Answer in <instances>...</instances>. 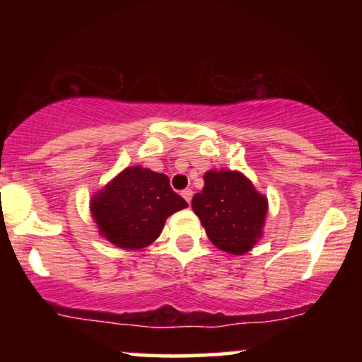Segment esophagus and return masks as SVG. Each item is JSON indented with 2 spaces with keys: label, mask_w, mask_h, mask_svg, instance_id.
Masks as SVG:
<instances>
[{
  "label": "esophagus",
  "mask_w": 362,
  "mask_h": 362,
  "mask_svg": "<svg viewBox=\"0 0 362 362\" xmlns=\"http://www.w3.org/2000/svg\"><path fill=\"white\" fill-rule=\"evenodd\" d=\"M192 195H194L192 189H185V190H182V197H184L185 201L189 202V204H190V201H192Z\"/></svg>",
  "instance_id": "1"
}]
</instances>
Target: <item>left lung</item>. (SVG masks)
I'll list each match as a JSON object with an SVG mask.
<instances>
[{"label": "left lung", "mask_w": 362, "mask_h": 362, "mask_svg": "<svg viewBox=\"0 0 362 362\" xmlns=\"http://www.w3.org/2000/svg\"><path fill=\"white\" fill-rule=\"evenodd\" d=\"M192 209L216 248L243 255L264 235L269 202L238 170H209L202 192L194 195Z\"/></svg>", "instance_id": "obj_1"}]
</instances>
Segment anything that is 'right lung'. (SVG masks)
Listing matches in <instances>:
<instances>
[{"label": "right lung", "mask_w": 362, "mask_h": 362, "mask_svg": "<svg viewBox=\"0 0 362 362\" xmlns=\"http://www.w3.org/2000/svg\"><path fill=\"white\" fill-rule=\"evenodd\" d=\"M187 202L163 173L127 167L90 199L91 218L107 242L124 250H139L160 236L168 216Z\"/></svg>", "instance_id": "obj_1"}]
</instances>
